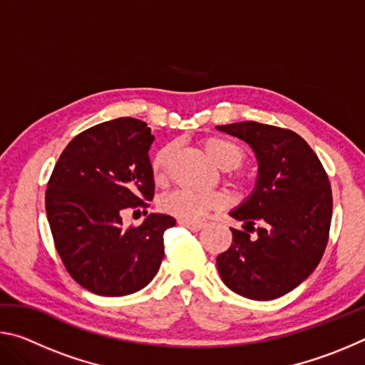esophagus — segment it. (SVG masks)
Returning <instances> with one entry per match:
<instances>
[{
  "label": "esophagus",
  "mask_w": 365,
  "mask_h": 365,
  "mask_svg": "<svg viewBox=\"0 0 365 365\" xmlns=\"http://www.w3.org/2000/svg\"><path fill=\"white\" fill-rule=\"evenodd\" d=\"M180 225L187 227L188 230H191V232H200V230H202V228H205V224H197V222H185V220H180Z\"/></svg>",
  "instance_id": "1"
}]
</instances>
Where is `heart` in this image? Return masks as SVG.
I'll return each instance as SVG.
<instances>
[{
	"mask_svg": "<svg viewBox=\"0 0 365 365\" xmlns=\"http://www.w3.org/2000/svg\"><path fill=\"white\" fill-rule=\"evenodd\" d=\"M206 153L215 164L224 170L238 169L245 163L246 153L242 146L235 141L222 137H209L202 141ZM174 151V146L165 145L153 154L151 172L154 180L160 182L168 174V165ZM235 180H242V175L233 174ZM228 197L222 191H211V193H193L187 190H177L165 195L160 200V211L174 215V217L185 222L201 220L209 211H217L225 207Z\"/></svg>",
	"mask_w": 365,
	"mask_h": 365,
	"instance_id": "1",
	"label": "heart"
}]
</instances>
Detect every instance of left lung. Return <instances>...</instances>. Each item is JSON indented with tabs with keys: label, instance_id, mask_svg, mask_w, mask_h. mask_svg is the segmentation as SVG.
<instances>
[{
	"label": "left lung",
	"instance_id": "obj_1",
	"mask_svg": "<svg viewBox=\"0 0 365 365\" xmlns=\"http://www.w3.org/2000/svg\"><path fill=\"white\" fill-rule=\"evenodd\" d=\"M215 128L246 141L259 164L255 191L230 212L245 230L232 228V246L217 256L220 279L248 299H277L304 282L324 256L333 207L329 177L312 148L288 128L252 120Z\"/></svg>",
	"mask_w": 365,
	"mask_h": 365
}]
</instances>
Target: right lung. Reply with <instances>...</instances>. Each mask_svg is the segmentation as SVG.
<instances>
[{
	"instance_id": "obj_1",
	"label": "right lung",
	"mask_w": 365,
	"mask_h": 365,
	"mask_svg": "<svg viewBox=\"0 0 365 365\" xmlns=\"http://www.w3.org/2000/svg\"><path fill=\"white\" fill-rule=\"evenodd\" d=\"M153 141L151 128L133 117L98 123L66 146L49 177L45 202L54 246L72 279L95 294L138 292L164 257V232L174 217L150 214L123 228L120 215L153 200Z\"/></svg>"
}]
</instances>
